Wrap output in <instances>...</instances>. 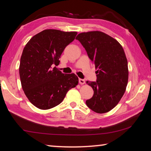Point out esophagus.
Here are the masks:
<instances>
[{"mask_svg":"<svg viewBox=\"0 0 151 151\" xmlns=\"http://www.w3.org/2000/svg\"><path fill=\"white\" fill-rule=\"evenodd\" d=\"M78 82L81 85H84V84L85 83V81L84 80V79H82V78H79Z\"/></svg>","mask_w":151,"mask_h":151,"instance_id":"1","label":"esophagus"}]
</instances>
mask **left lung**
<instances>
[{"instance_id":"left-lung-1","label":"left lung","mask_w":151,"mask_h":151,"mask_svg":"<svg viewBox=\"0 0 151 151\" xmlns=\"http://www.w3.org/2000/svg\"><path fill=\"white\" fill-rule=\"evenodd\" d=\"M76 39L96 69V81H86L94 94L86 104L97 113H105L117 105L126 90L129 70L124 51L116 40L103 32H82Z\"/></svg>"}]
</instances>
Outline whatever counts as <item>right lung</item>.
<instances>
[{"label": "right lung", "instance_id": "obj_1", "mask_svg": "<svg viewBox=\"0 0 151 151\" xmlns=\"http://www.w3.org/2000/svg\"><path fill=\"white\" fill-rule=\"evenodd\" d=\"M76 32L47 29L32 37L20 58L19 75L25 95L42 110L62 103L66 93L78 83L74 73L63 74L53 65H59L60 55L75 39Z\"/></svg>", "mask_w": 151, "mask_h": 151}]
</instances>
